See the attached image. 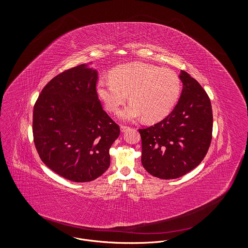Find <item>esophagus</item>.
<instances>
[{
    "label": "esophagus",
    "instance_id": "1",
    "mask_svg": "<svg viewBox=\"0 0 248 248\" xmlns=\"http://www.w3.org/2000/svg\"><path fill=\"white\" fill-rule=\"evenodd\" d=\"M128 129H129V126L124 125V124L121 125V131H122V132H125V131H127Z\"/></svg>",
    "mask_w": 248,
    "mask_h": 248
}]
</instances>
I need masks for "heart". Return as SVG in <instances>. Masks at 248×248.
Instances as JSON below:
<instances>
[{"label":"heart","instance_id":"heart-1","mask_svg":"<svg viewBox=\"0 0 248 248\" xmlns=\"http://www.w3.org/2000/svg\"><path fill=\"white\" fill-rule=\"evenodd\" d=\"M109 77L98 81L97 95L109 112H115L129 94L131 102L118 113L124 121L142 117L147 122L159 121L173 109L180 94L177 73L152 64H123L110 71Z\"/></svg>","mask_w":248,"mask_h":248}]
</instances>
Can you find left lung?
<instances>
[{
    "label": "left lung",
    "mask_w": 248,
    "mask_h": 248,
    "mask_svg": "<svg viewBox=\"0 0 248 248\" xmlns=\"http://www.w3.org/2000/svg\"><path fill=\"white\" fill-rule=\"evenodd\" d=\"M183 89L177 105L164 120L139 129L141 163L154 177H182L200 164L212 140V106L208 94L189 73L179 75Z\"/></svg>",
    "instance_id": "left-lung-1"
}]
</instances>
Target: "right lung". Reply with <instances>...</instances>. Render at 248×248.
I'll list each match as a JSON object with an SVG mask.
<instances>
[{
	"mask_svg": "<svg viewBox=\"0 0 248 248\" xmlns=\"http://www.w3.org/2000/svg\"><path fill=\"white\" fill-rule=\"evenodd\" d=\"M97 72L85 65L61 72L44 87L33 108L32 133L43 163L60 177L88 182L110 164L118 124L103 109Z\"/></svg>",
	"mask_w": 248,
	"mask_h": 248,
	"instance_id": "right-lung-1",
	"label": "right lung"
}]
</instances>
